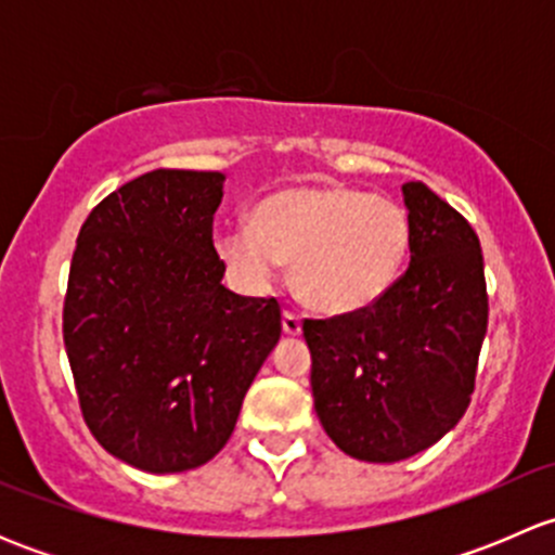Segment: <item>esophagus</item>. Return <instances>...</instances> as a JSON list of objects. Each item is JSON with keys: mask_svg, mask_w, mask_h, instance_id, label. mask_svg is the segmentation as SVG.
<instances>
[{"mask_svg": "<svg viewBox=\"0 0 555 555\" xmlns=\"http://www.w3.org/2000/svg\"><path fill=\"white\" fill-rule=\"evenodd\" d=\"M282 330L287 335H300V317L293 311L282 313Z\"/></svg>", "mask_w": 555, "mask_h": 555, "instance_id": "1", "label": "esophagus"}]
</instances>
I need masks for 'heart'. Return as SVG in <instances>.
<instances>
[{
  "mask_svg": "<svg viewBox=\"0 0 555 555\" xmlns=\"http://www.w3.org/2000/svg\"><path fill=\"white\" fill-rule=\"evenodd\" d=\"M411 228L395 201L344 184L289 188L262 201L255 222H228L215 246L228 276L266 293L284 262L311 309L333 317L371 309L405 262Z\"/></svg>",
  "mask_w": 555,
  "mask_h": 555,
  "instance_id": "obj_1",
  "label": "heart"
}]
</instances>
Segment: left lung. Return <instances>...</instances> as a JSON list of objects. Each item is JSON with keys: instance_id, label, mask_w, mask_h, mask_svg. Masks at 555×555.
<instances>
[{"instance_id": "left-lung-1", "label": "left lung", "mask_w": 555, "mask_h": 555, "mask_svg": "<svg viewBox=\"0 0 555 555\" xmlns=\"http://www.w3.org/2000/svg\"><path fill=\"white\" fill-rule=\"evenodd\" d=\"M411 266L371 309L306 319L313 408L335 446L391 464L464 416L489 324L483 255L469 222L424 182L402 184Z\"/></svg>"}]
</instances>
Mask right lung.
Returning <instances> with one entry per match:
<instances>
[{
    "label": "right lung",
    "instance_id": "1",
    "mask_svg": "<svg viewBox=\"0 0 555 555\" xmlns=\"http://www.w3.org/2000/svg\"><path fill=\"white\" fill-rule=\"evenodd\" d=\"M220 171L155 169L106 195L77 236L64 346L93 438L169 475L215 459L282 335L276 298L222 284Z\"/></svg>",
    "mask_w": 555,
    "mask_h": 555
}]
</instances>
